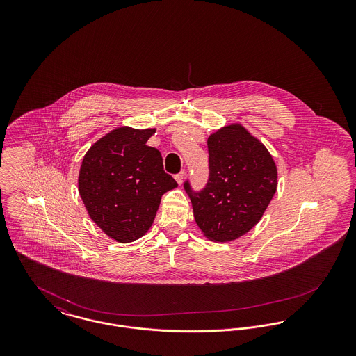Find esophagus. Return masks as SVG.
Wrapping results in <instances>:
<instances>
[{
  "mask_svg": "<svg viewBox=\"0 0 356 356\" xmlns=\"http://www.w3.org/2000/svg\"><path fill=\"white\" fill-rule=\"evenodd\" d=\"M184 176H186V172L184 170H181L180 173H177L176 176H175V179H176V181H177V184H183V180H184Z\"/></svg>",
  "mask_w": 356,
  "mask_h": 356,
  "instance_id": "obj_1",
  "label": "esophagus"
}]
</instances>
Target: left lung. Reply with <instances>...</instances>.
I'll list each match as a JSON object with an SVG mask.
<instances>
[{
  "label": "left lung",
  "mask_w": 356,
  "mask_h": 356,
  "mask_svg": "<svg viewBox=\"0 0 356 356\" xmlns=\"http://www.w3.org/2000/svg\"><path fill=\"white\" fill-rule=\"evenodd\" d=\"M209 177L192 191L193 216L204 236L231 241L245 235L261 219L277 186L271 153L241 124L222 127L208 137Z\"/></svg>",
  "instance_id": "obj_1"
}]
</instances>
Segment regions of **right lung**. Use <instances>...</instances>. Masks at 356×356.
I'll list each match as a JSON object with an SVG mask.
<instances>
[{"mask_svg": "<svg viewBox=\"0 0 356 356\" xmlns=\"http://www.w3.org/2000/svg\"><path fill=\"white\" fill-rule=\"evenodd\" d=\"M156 129L120 127L85 153L79 192L102 231L119 243H131L151 228L161 196L176 188L164 172L161 153L147 141Z\"/></svg>", "mask_w": 356, "mask_h": 356, "instance_id": "add662e5", "label": "right lung"}]
</instances>
